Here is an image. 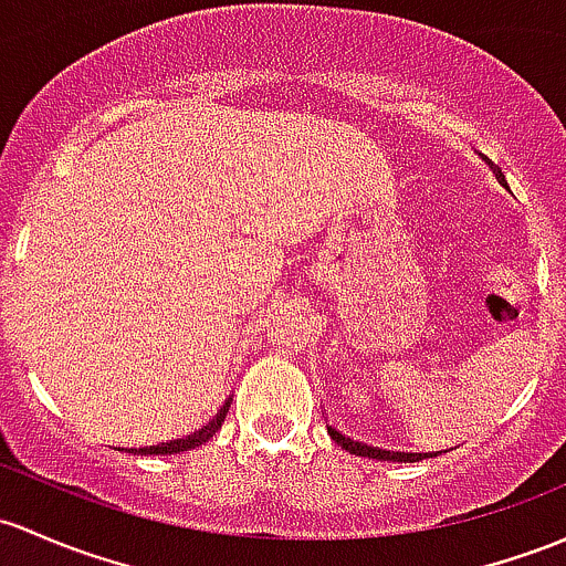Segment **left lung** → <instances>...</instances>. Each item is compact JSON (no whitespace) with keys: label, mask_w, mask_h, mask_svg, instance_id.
Segmentation results:
<instances>
[{"label":"left lung","mask_w":566,"mask_h":566,"mask_svg":"<svg viewBox=\"0 0 566 566\" xmlns=\"http://www.w3.org/2000/svg\"><path fill=\"white\" fill-rule=\"evenodd\" d=\"M329 429L332 440L337 442V446H343L348 453H356V455H369V459H380V461H416L421 453H402V451H382V448H375V446H367V442H356L350 440V437H345L343 431L337 427H326Z\"/></svg>","instance_id":"1"}]
</instances>
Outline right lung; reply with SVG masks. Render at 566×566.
I'll return each mask as SVG.
<instances>
[{
	"label": "right lung",
	"mask_w": 566,
	"mask_h": 566,
	"mask_svg": "<svg viewBox=\"0 0 566 566\" xmlns=\"http://www.w3.org/2000/svg\"><path fill=\"white\" fill-rule=\"evenodd\" d=\"M223 416H227V410L218 412L216 418L208 423V427H202L199 431H193V434H188L186 440H169V442H161V446H148V448H132V453H178V451H186V448H193V446H202V442H208L212 434H216L218 429H221V421Z\"/></svg>",
	"instance_id": "add662e5"
}]
</instances>
